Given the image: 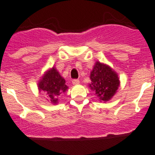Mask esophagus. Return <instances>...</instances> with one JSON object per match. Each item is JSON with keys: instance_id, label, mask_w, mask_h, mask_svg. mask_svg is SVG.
I'll return each mask as SVG.
<instances>
[{"instance_id": "1", "label": "esophagus", "mask_w": 155, "mask_h": 155, "mask_svg": "<svg viewBox=\"0 0 155 155\" xmlns=\"http://www.w3.org/2000/svg\"><path fill=\"white\" fill-rule=\"evenodd\" d=\"M72 83L73 85H78V84L80 83V81H79V80H78V79H74V80L72 81Z\"/></svg>"}]
</instances>
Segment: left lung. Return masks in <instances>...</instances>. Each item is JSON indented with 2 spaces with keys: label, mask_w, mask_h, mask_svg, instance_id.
Wrapping results in <instances>:
<instances>
[{
  "label": "left lung",
  "mask_w": 155,
  "mask_h": 155,
  "mask_svg": "<svg viewBox=\"0 0 155 155\" xmlns=\"http://www.w3.org/2000/svg\"><path fill=\"white\" fill-rule=\"evenodd\" d=\"M90 89L94 91L100 101H108L117 92L120 81L118 74L111 66L101 62H96L90 72Z\"/></svg>",
  "instance_id": "obj_1"
}]
</instances>
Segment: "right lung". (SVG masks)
Returning a JSON list of instances; mask_svg holds the SVG:
<instances>
[{
    "instance_id": "1",
    "label": "right lung",
    "mask_w": 155,
    "mask_h": 155,
    "mask_svg": "<svg viewBox=\"0 0 155 155\" xmlns=\"http://www.w3.org/2000/svg\"><path fill=\"white\" fill-rule=\"evenodd\" d=\"M37 85L39 93L45 94L47 97L46 99L54 104L58 103V97L68 89L66 80L54 66L46 70Z\"/></svg>"
}]
</instances>
